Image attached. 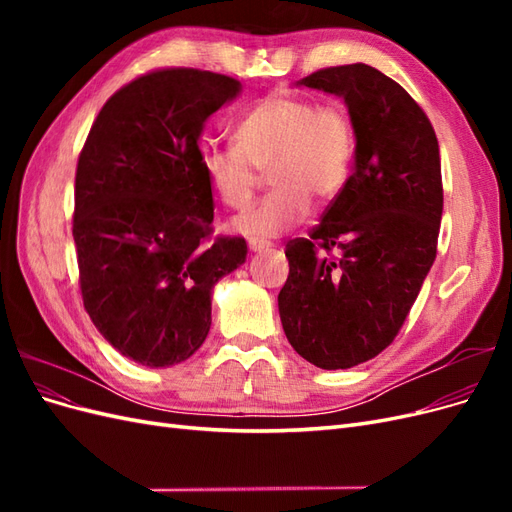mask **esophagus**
Returning a JSON list of instances; mask_svg holds the SVG:
<instances>
[{"instance_id": "esophagus-1", "label": "esophagus", "mask_w": 512, "mask_h": 512, "mask_svg": "<svg viewBox=\"0 0 512 512\" xmlns=\"http://www.w3.org/2000/svg\"><path fill=\"white\" fill-rule=\"evenodd\" d=\"M247 247H250V252H254V254H262V252H269L273 245L267 243V241H256V239H252L250 243H247Z\"/></svg>"}]
</instances>
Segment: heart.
<instances>
[{
  "instance_id": "obj_1",
  "label": "heart",
  "mask_w": 512,
  "mask_h": 512,
  "mask_svg": "<svg viewBox=\"0 0 512 512\" xmlns=\"http://www.w3.org/2000/svg\"><path fill=\"white\" fill-rule=\"evenodd\" d=\"M354 164V130L344 106L273 94L235 126V143L209 145L200 166L209 188L228 209L252 203L262 170L271 194L241 213L232 228L250 239H271L299 226L312 196L329 203L344 192Z\"/></svg>"
}]
</instances>
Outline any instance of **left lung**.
<instances>
[{
	"label": "left lung",
	"instance_id": "obj_1",
	"mask_svg": "<svg viewBox=\"0 0 512 512\" xmlns=\"http://www.w3.org/2000/svg\"><path fill=\"white\" fill-rule=\"evenodd\" d=\"M297 85L344 98L354 170L309 239L286 243L277 305L305 361L348 369L391 346L436 260L440 149L423 108L376 68H324Z\"/></svg>",
	"mask_w": 512,
	"mask_h": 512
}]
</instances>
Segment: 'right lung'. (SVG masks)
Instances as JSON below:
<instances>
[{
    "label": "right lung",
    "instance_id": "add662e5",
    "mask_svg": "<svg viewBox=\"0 0 512 512\" xmlns=\"http://www.w3.org/2000/svg\"><path fill=\"white\" fill-rule=\"evenodd\" d=\"M239 91L207 70L147 72L106 100L83 145L72 220L83 305L138 365L190 359L211 327L213 286L245 262L243 237L211 239L198 147L205 121Z\"/></svg>",
    "mask_w": 512,
    "mask_h": 512
}]
</instances>
